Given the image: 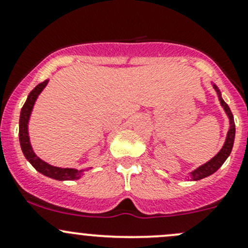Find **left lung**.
Here are the masks:
<instances>
[{"label":"left lung","mask_w":248,"mask_h":248,"mask_svg":"<svg viewBox=\"0 0 248 248\" xmlns=\"http://www.w3.org/2000/svg\"><path fill=\"white\" fill-rule=\"evenodd\" d=\"M211 85H212V87H214L215 91H216L217 97H218L219 104H221V107L223 108L224 112H226L227 117H228L229 128H228V132H227L226 141H224L222 149L217 152V155H215V156L212 157L210 161H207L206 163L199 166L198 168H196L194 170L187 172L186 177L188 180H191V181H198V180H202V179H204V177L210 176V175H212L214 172H216L217 170H218V169L222 167V164H223L224 162H226V159L229 157V155H231L232 149V145H234V139H235L234 117H232V114L231 109H229L228 104H227L226 102L223 101V98H222L221 91L218 90L217 85L214 84V82H211Z\"/></svg>","instance_id":"obj_1"}]
</instances>
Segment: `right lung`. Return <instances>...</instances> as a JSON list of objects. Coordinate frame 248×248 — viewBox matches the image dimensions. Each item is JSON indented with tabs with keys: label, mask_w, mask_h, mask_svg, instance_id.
I'll return each mask as SVG.
<instances>
[{
	"label": "right lung",
	"mask_w": 248,
	"mask_h": 248,
	"mask_svg": "<svg viewBox=\"0 0 248 248\" xmlns=\"http://www.w3.org/2000/svg\"><path fill=\"white\" fill-rule=\"evenodd\" d=\"M49 82V79L43 81L42 84L37 85L33 90L27 96L26 102H25L24 107L20 111V119H19V141L20 146H21L22 154H24L25 158L31 163V166L39 171L41 174L46 175L50 179L59 180V181H69V180H78L85 174L84 169H76V168H61V167L52 166V164L47 163L43 161L41 157L37 156L34 154L33 149H32L31 140H30L29 133V124L30 119H31L32 110L34 108L37 99H38L39 94L42 93L46 86Z\"/></svg>",
	"instance_id": "add662e5"
}]
</instances>
